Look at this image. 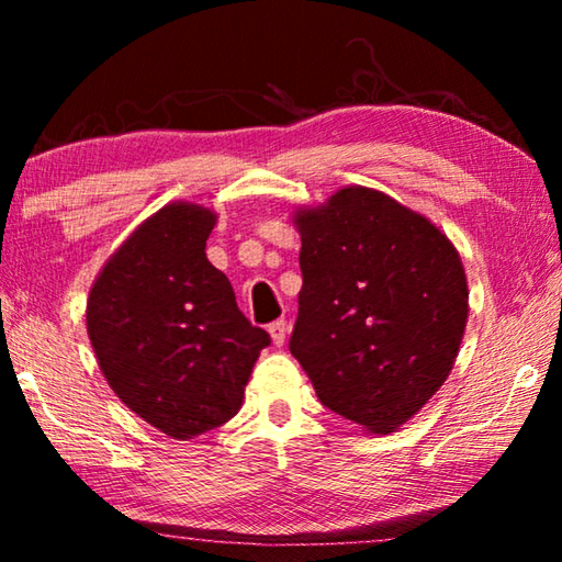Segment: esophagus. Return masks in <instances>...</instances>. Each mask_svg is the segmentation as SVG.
I'll list each match as a JSON object with an SVG mask.
<instances>
[{
  "label": "esophagus",
  "mask_w": 562,
  "mask_h": 562,
  "mask_svg": "<svg viewBox=\"0 0 562 562\" xmlns=\"http://www.w3.org/2000/svg\"><path fill=\"white\" fill-rule=\"evenodd\" d=\"M270 337H272V345L274 347H282L284 339H288V322L278 319L270 325Z\"/></svg>",
  "instance_id": "34e87169"
}]
</instances>
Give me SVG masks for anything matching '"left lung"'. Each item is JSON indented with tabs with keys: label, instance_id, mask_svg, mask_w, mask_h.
<instances>
[{
	"label": "left lung",
	"instance_id": "1",
	"mask_svg": "<svg viewBox=\"0 0 562 562\" xmlns=\"http://www.w3.org/2000/svg\"><path fill=\"white\" fill-rule=\"evenodd\" d=\"M302 237L290 351L319 402L392 434L449 379L469 322L461 255L429 217L345 186L292 213Z\"/></svg>",
	"mask_w": 562,
	"mask_h": 562
}]
</instances>
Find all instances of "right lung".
Segmentation results:
<instances>
[{
    "label": "right lung",
    "mask_w": 562,
    "mask_h": 562,
    "mask_svg": "<svg viewBox=\"0 0 562 562\" xmlns=\"http://www.w3.org/2000/svg\"><path fill=\"white\" fill-rule=\"evenodd\" d=\"M215 223L205 205H164L111 255L87 300V331L113 394L180 441L240 412L255 361L270 345L207 260Z\"/></svg>",
    "instance_id": "obj_1"
}]
</instances>
